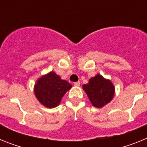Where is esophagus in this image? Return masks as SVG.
<instances>
[{
    "instance_id": "34e87169",
    "label": "esophagus",
    "mask_w": 147,
    "mask_h": 147,
    "mask_svg": "<svg viewBox=\"0 0 147 147\" xmlns=\"http://www.w3.org/2000/svg\"><path fill=\"white\" fill-rule=\"evenodd\" d=\"M74 86L76 87H79L80 85V82H76L74 83Z\"/></svg>"
}]
</instances>
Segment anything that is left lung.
Returning a JSON list of instances; mask_svg holds the SVG:
<instances>
[{
	"label": "left lung",
	"mask_w": 147,
	"mask_h": 147,
	"mask_svg": "<svg viewBox=\"0 0 147 147\" xmlns=\"http://www.w3.org/2000/svg\"><path fill=\"white\" fill-rule=\"evenodd\" d=\"M90 102L93 107L102 108L110 103L115 96V87L110 80L105 79L101 74H96L82 85Z\"/></svg>",
	"instance_id": "left-lung-1"
}]
</instances>
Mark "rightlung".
I'll return each instance as SVG.
<instances>
[{
    "mask_svg": "<svg viewBox=\"0 0 147 147\" xmlns=\"http://www.w3.org/2000/svg\"><path fill=\"white\" fill-rule=\"evenodd\" d=\"M71 88L72 85L68 82L62 80L54 71H51L36 81L34 93L41 105L48 108H54Z\"/></svg>",
    "mask_w": 147,
    "mask_h": 147,
    "instance_id": "add662e5",
    "label": "right lung"
}]
</instances>
